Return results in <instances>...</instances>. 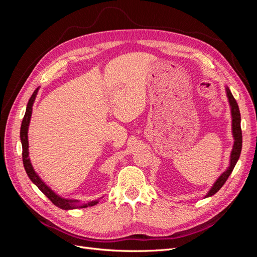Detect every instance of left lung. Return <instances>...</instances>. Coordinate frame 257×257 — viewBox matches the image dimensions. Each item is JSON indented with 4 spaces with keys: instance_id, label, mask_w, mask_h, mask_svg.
Returning a JSON list of instances; mask_svg holds the SVG:
<instances>
[{
    "instance_id": "8db88e82",
    "label": "left lung",
    "mask_w": 257,
    "mask_h": 257,
    "mask_svg": "<svg viewBox=\"0 0 257 257\" xmlns=\"http://www.w3.org/2000/svg\"><path fill=\"white\" fill-rule=\"evenodd\" d=\"M226 93H227V97H228V102L230 105V109H231V118H232V135H234V147H232V150L230 153V163H229V167L225 170V172L219 177V179L215 181V183L213 184V186L208 192V194L206 195V197L212 196L214 194L219 191L222 186L224 185V183L226 182V180L228 179V177L230 176L231 172L234 170L235 165L237 161L239 160L240 153H241V148H242V132H241V116H240V111H239V107L238 104L236 102L235 97L232 96L231 92L228 88H226Z\"/></svg>"
}]
</instances>
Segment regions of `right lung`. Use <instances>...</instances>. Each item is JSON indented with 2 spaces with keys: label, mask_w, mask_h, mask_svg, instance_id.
I'll return each mask as SVG.
<instances>
[{
  "label": "right lung",
  "mask_w": 257,
  "mask_h": 257,
  "mask_svg": "<svg viewBox=\"0 0 257 257\" xmlns=\"http://www.w3.org/2000/svg\"><path fill=\"white\" fill-rule=\"evenodd\" d=\"M38 92V88L33 92L32 96L30 97L29 103L27 105V110L25 113V116H23V120L21 123V128H20V139H21V144H22V161H23V166H25L26 172L29 176V178L32 181L38 189H40L46 196H47L53 205H56L57 207L64 209V210H69V209H76V208H87L96 205L98 201H90L88 204H84L80 206L78 204V200H73V199H66V198H62L59 195H57L50 188H48L42 179L38 177V175L35 173V170L31 164L30 159H29V142H28V128H29V124L31 120V114H32V106L34 104V100L36 97V94Z\"/></svg>",
  "instance_id": "add662e5"
}]
</instances>
